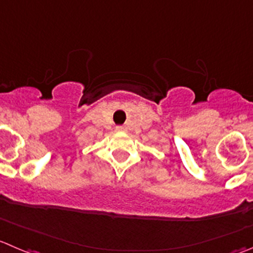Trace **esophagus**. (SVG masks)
Instances as JSON below:
<instances>
[{"label": "esophagus", "instance_id": "1", "mask_svg": "<svg viewBox=\"0 0 253 253\" xmlns=\"http://www.w3.org/2000/svg\"><path fill=\"white\" fill-rule=\"evenodd\" d=\"M122 129H124V128H122L121 126H120V127H117V131H122Z\"/></svg>", "mask_w": 253, "mask_h": 253}]
</instances>
